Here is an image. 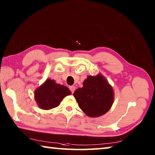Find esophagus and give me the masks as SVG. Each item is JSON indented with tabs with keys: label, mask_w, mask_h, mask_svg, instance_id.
<instances>
[{
	"label": "esophagus",
	"mask_w": 155,
	"mask_h": 155,
	"mask_svg": "<svg viewBox=\"0 0 155 155\" xmlns=\"http://www.w3.org/2000/svg\"><path fill=\"white\" fill-rule=\"evenodd\" d=\"M69 88H70V91H71V92L73 94L74 93V91H75V87L74 86H70L69 87Z\"/></svg>",
	"instance_id": "1"
}]
</instances>
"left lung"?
<instances>
[{
	"instance_id": "1",
	"label": "left lung",
	"mask_w": 155,
	"mask_h": 155,
	"mask_svg": "<svg viewBox=\"0 0 155 155\" xmlns=\"http://www.w3.org/2000/svg\"><path fill=\"white\" fill-rule=\"evenodd\" d=\"M78 106L86 115L96 117L109 111L114 101V91L103 76H90L83 82V87L73 94Z\"/></svg>"
}]
</instances>
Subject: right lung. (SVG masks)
Instances as JSON below:
<instances>
[{
	"label": "right lung",
	"instance_id": "1",
	"mask_svg": "<svg viewBox=\"0 0 155 155\" xmlns=\"http://www.w3.org/2000/svg\"><path fill=\"white\" fill-rule=\"evenodd\" d=\"M70 94L67 87L48 79L35 90V99L41 109H51L58 106L61 100Z\"/></svg>",
	"mask_w": 155,
	"mask_h": 155
}]
</instances>
